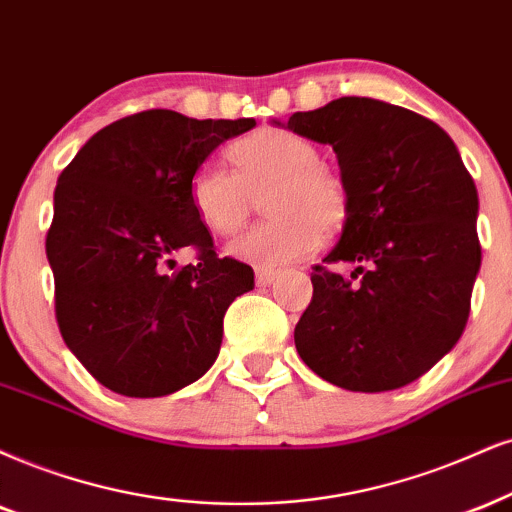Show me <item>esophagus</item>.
Masks as SVG:
<instances>
[{
	"label": "esophagus",
	"mask_w": 512,
	"mask_h": 512,
	"mask_svg": "<svg viewBox=\"0 0 512 512\" xmlns=\"http://www.w3.org/2000/svg\"><path fill=\"white\" fill-rule=\"evenodd\" d=\"M280 277V273L277 270H270V268H258L256 270V285L258 287H270L273 282Z\"/></svg>",
	"instance_id": "1"
}]
</instances>
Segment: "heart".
<instances>
[{"instance_id": "b5f03b06", "label": "heart", "mask_w": 512, "mask_h": 512, "mask_svg": "<svg viewBox=\"0 0 512 512\" xmlns=\"http://www.w3.org/2000/svg\"><path fill=\"white\" fill-rule=\"evenodd\" d=\"M235 170L206 163L189 182V201L213 235L242 230L254 197H266L273 216L227 244V254L258 268H275L311 254L323 235L342 230L349 216L346 182L320 163L311 140L282 128H261L230 147Z\"/></svg>"}]
</instances>
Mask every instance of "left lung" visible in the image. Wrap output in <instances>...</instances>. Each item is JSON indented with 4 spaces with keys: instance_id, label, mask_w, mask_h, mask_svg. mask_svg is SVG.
Instances as JSON below:
<instances>
[{
    "instance_id": "left-lung-1",
    "label": "left lung",
    "mask_w": 512,
    "mask_h": 512,
    "mask_svg": "<svg viewBox=\"0 0 512 512\" xmlns=\"http://www.w3.org/2000/svg\"><path fill=\"white\" fill-rule=\"evenodd\" d=\"M330 144L349 189L342 237L315 266L294 330L301 361L349 391H391L458 344L482 249L477 187L456 144L420 113L342 97L273 121ZM349 262L351 278L327 265Z\"/></svg>"
}]
</instances>
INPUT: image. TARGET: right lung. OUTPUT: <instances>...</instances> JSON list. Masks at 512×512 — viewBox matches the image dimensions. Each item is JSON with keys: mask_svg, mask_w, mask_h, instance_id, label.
Returning a JSON list of instances; mask_svg holds the SVG:
<instances>
[{"mask_svg": "<svg viewBox=\"0 0 512 512\" xmlns=\"http://www.w3.org/2000/svg\"><path fill=\"white\" fill-rule=\"evenodd\" d=\"M254 125L142 111L92 135L59 175L47 235L56 323L106 389L168 396L216 363L227 306L254 289V270L218 258L189 182L220 144ZM187 245L198 263L176 269Z\"/></svg>", "mask_w": 512, "mask_h": 512, "instance_id": "obj_1", "label": "right lung"}]
</instances>
